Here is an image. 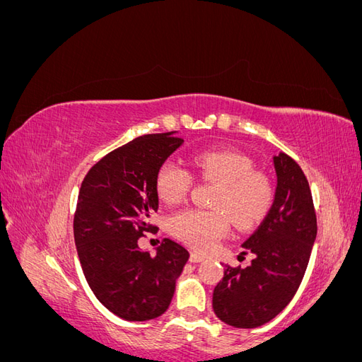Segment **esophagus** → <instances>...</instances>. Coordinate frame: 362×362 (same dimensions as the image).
I'll return each mask as SVG.
<instances>
[{
    "instance_id": "1",
    "label": "esophagus",
    "mask_w": 362,
    "mask_h": 362,
    "mask_svg": "<svg viewBox=\"0 0 362 362\" xmlns=\"http://www.w3.org/2000/svg\"><path fill=\"white\" fill-rule=\"evenodd\" d=\"M204 259H205V257L198 254V252H192V254H190V261L192 262H202Z\"/></svg>"
}]
</instances>
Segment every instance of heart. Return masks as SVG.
<instances>
[{"label":"heart","instance_id":"1","mask_svg":"<svg viewBox=\"0 0 362 362\" xmlns=\"http://www.w3.org/2000/svg\"><path fill=\"white\" fill-rule=\"evenodd\" d=\"M199 177L218 184L213 210L187 208L170 218V229L184 243L198 250L211 249L229 229V216L237 228L259 223L273 201L269 177L254 170V161L237 149H205L194 154ZM192 173L177 161H164L156 178L157 193L166 204H178L192 187Z\"/></svg>","mask_w":362,"mask_h":362}]
</instances>
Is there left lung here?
Masks as SVG:
<instances>
[{
    "mask_svg": "<svg viewBox=\"0 0 362 362\" xmlns=\"http://www.w3.org/2000/svg\"><path fill=\"white\" fill-rule=\"evenodd\" d=\"M276 189L272 208L242 247L254 254L245 269L225 266L213 310L229 326L258 327L286 308L298 291L317 237L308 180L284 152L273 157Z\"/></svg>",
    "mask_w": 362,
    "mask_h": 362,
    "instance_id": "1",
    "label": "left lung"
}]
</instances>
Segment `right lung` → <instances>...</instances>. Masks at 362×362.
Segmentation results:
<instances>
[{
  "label": "right lung",
  "instance_id": "obj_1",
  "mask_svg": "<svg viewBox=\"0 0 362 362\" xmlns=\"http://www.w3.org/2000/svg\"><path fill=\"white\" fill-rule=\"evenodd\" d=\"M184 140L146 134L98 161L81 182L74 237L87 284L108 311L129 322L166 313L189 250L164 238L157 255L139 247L158 210L156 178Z\"/></svg>",
  "mask_w": 362,
  "mask_h": 362
}]
</instances>
